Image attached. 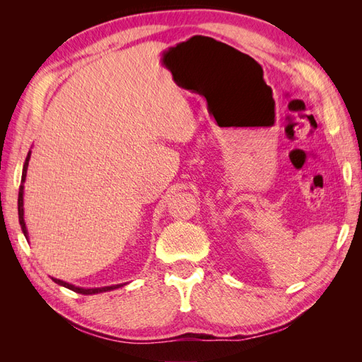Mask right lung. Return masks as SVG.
Segmentation results:
<instances>
[{
    "instance_id": "obj_1",
    "label": "right lung",
    "mask_w": 362,
    "mask_h": 362,
    "mask_svg": "<svg viewBox=\"0 0 362 362\" xmlns=\"http://www.w3.org/2000/svg\"><path fill=\"white\" fill-rule=\"evenodd\" d=\"M30 156H31V151H28V156L25 158L24 163V169H23V178H21V185H19V194H18V214H19V225L21 229H23V233L25 235V238L28 240V231H27V226H25V221H24V185L23 182H25V177H27V169H28V161H30ZM54 282L59 284V286L66 287L75 293H80V294H96V293H104V291H110V290H116L119 287H124L125 284H117V286H108V287H100V288H81V287H75L72 284L64 282L62 279H56V278H51Z\"/></svg>"
}]
</instances>
